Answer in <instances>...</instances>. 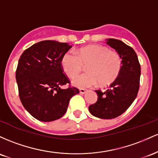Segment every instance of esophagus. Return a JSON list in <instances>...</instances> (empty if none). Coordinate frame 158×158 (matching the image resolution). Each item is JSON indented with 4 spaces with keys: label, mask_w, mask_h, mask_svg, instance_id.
<instances>
[{
    "label": "esophagus",
    "mask_w": 158,
    "mask_h": 158,
    "mask_svg": "<svg viewBox=\"0 0 158 158\" xmlns=\"http://www.w3.org/2000/svg\"><path fill=\"white\" fill-rule=\"evenodd\" d=\"M86 92V90L84 89H80V93L81 94H84Z\"/></svg>",
    "instance_id": "esophagus-1"
}]
</instances>
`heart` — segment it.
<instances>
[{
	"instance_id": "1",
	"label": "heart",
	"mask_w": 158,
	"mask_h": 158,
	"mask_svg": "<svg viewBox=\"0 0 158 158\" xmlns=\"http://www.w3.org/2000/svg\"><path fill=\"white\" fill-rule=\"evenodd\" d=\"M64 72L73 77L86 65L88 72L81 74L72 80L74 86L89 87L99 83L105 86L113 83L119 75L122 60L117 52L110 51L102 45H88L76 51L65 53L61 60Z\"/></svg>"
}]
</instances>
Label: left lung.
<instances>
[{"mask_svg": "<svg viewBox=\"0 0 158 158\" xmlns=\"http://www.w3.org/2000/svg\"><path fill=\"white\" fill-rule=\"evenodd\" d=\"M107 44L115 49L122 60V68L118 77L104 92L95 90L98 100L89 107L94 116L111 119L122 115L131 105L139 88L141 69L134 49L122 41L108 39Z\"/></svg>", "mask_w": 158, "mask_h": 158, "instance_id": "obj_1", "label": "left lung"}]
</instances>
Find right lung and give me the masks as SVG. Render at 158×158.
Returning <instances> with one entry per match:
<instances>
[{
  "label": "right lung",
  "instance_id": "right-lung-1",
  "mask_svg": "<svg viewBox=\"0 0 158 158\" xmlns=\"http://www.w3.org/2000/svg\"><path fill=\"white\" fill-rule=\"evenodd\" d=\"M71 48L64 42L42 41L26 49L19 60L15 78L19 98L27 112L40 121L61 118L71 98L79 93L78 89L70 85L60 88L70 84L61 60Z\"/></svg>",
  "mask_w": 158,
  "mask_h": 158
}]
</instances>
